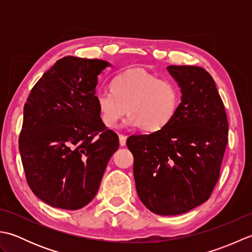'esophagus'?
Here are the masks:
<instances>
[{"instance_id": "obj_1", "label": "esophagus", "mask_w": 252, "mask_h": 252, "mask_svg": "<svg viewBox=\"0 0 252 252\" xmlns=\"http://www.w3.org/2000/svg\"><path fill=\"white\" fill-rule=\"evenodd\" d=\"M119 143H120V146H125L126 143V136L123 134H120L119 135Z\"/></svg>"}]
</instances>
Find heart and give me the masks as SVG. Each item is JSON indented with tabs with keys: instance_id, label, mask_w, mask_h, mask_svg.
Masks as SVG:
<instances>
[{
	"instance_id": "heart-1",
	"label": "heart",
	"mask_w": 252,
	"mask_h": 252,
	"mask_svg": "<svg viewBox=\"0 0 252 252\" xmlns=\"http://www.w3.org/2000/svg\"><path fill=\"white\" fill-rule=\"evenodd\" d=\"M111 89L96 93L100 118L108 127L117 126L127 111V126L158 132L173 119L180 104L178 85L142 68L118 73L112 79Z\"/></svg>"
}]
</instances>
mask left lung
Wrapping results in <instances>:
<instances>
[{
	"mask_svg": "<svg viewBox=\"0 0 252 252\" xmlns=\"http://www.w3.org/2000/svg\"><path fill=\"white\" fill-rule=\"evenodd\" d=\"M182 92L164 129L131 135L135 186L142 202L160 216H176L210 198L220 178L228 122L215 80L197 66H168Z\"/></svg>",
	"mask_w": 252,
	"mask_h": 252,
	"instance_id": "8db88e82",
	"label": "left lung"
}]
</instances>
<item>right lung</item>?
I'll use <instances>...</instances> for the list:
<instances>
[{
	"label": "right lung",
	"instance_id": "right-lung-1",
	"mask_svg": "<svg viewBox=\"0 0 252 252\" xmlns=\"http://www.w3.org/2000/svg\"><path fill=\"white\" fill-rule=\"evenodd\" d=\"M108 63L66 56L31 90L24 107L19 152L33 194L52 207L78 210L95 197L119 148L100 118L97 76Z\"/></svg>",
	"mask_w": 252,
	"mask_h": 252
}]
</instances>
